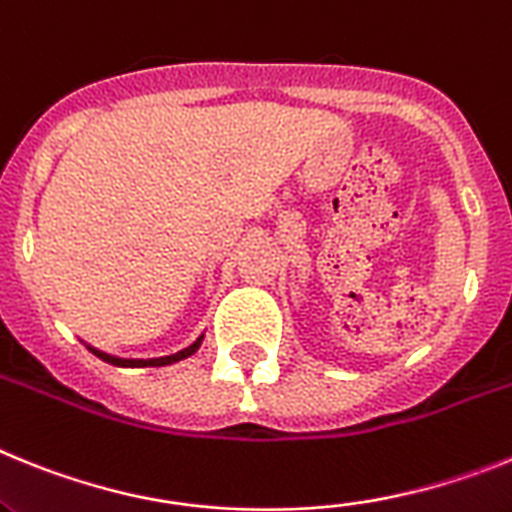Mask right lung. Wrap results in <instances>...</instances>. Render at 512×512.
Listing matches in <instances>:
<instances>
[{
  "mask_svg": "<svg viewBox=\"0 0 512 512\" xmlns=\"http://www.w3.org/2000/svg\"><path fill=\"white\" fill-rule=\"evenodd\" d=\"M201 340H203V337H198V340H195L193 345H190V348L180 350V353L167 355V358H149V361H126V358H113V355H105V353H100V350H95V348H90V350H92V353L97 355V358H102V361H105V363H113V366H131V368H144V366H170V363L182 361V358H188V355H193L195 350H198V345H201Z\"/></svg>",
  "mask_w": 512,
  "mask_h": 512,
  "instance_id": "obj_1",
  "label": "right lung"
}]
</instances>
